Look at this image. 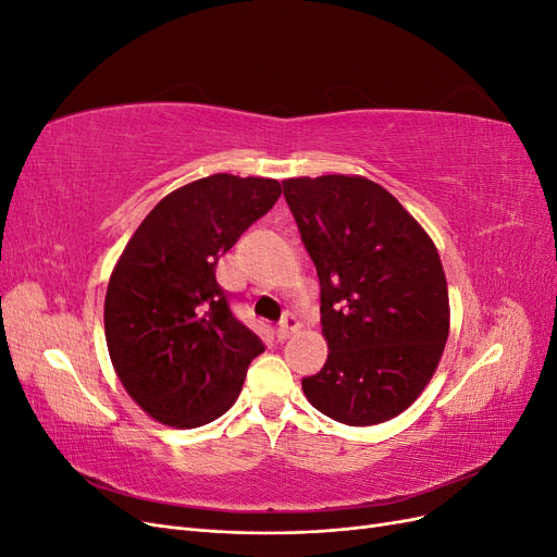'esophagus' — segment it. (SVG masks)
<instances>
[{"label": "esophagus", "instance_id": "34e87169", "mask_svg": "<svg viewBox=\"0 0 557 557\" xmlns=\"http://www.w3.org/2000/svg\"><path fill=\"white\" fill-rule=\"evenodd\" d=\"M297 330H299V320H297L293 313H288V315H285V318L281 320V325H278L276 334H278V339H290V336H293Z\"/></svg>", "mask_w": 557, "mask_h": 557}]
</instances>
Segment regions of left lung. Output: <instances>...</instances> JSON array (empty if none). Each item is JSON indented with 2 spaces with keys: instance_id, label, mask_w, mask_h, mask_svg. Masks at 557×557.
Segmentation results:
<instances>
[{
  "instance_id": "1",
  "label": "left lung",
  "mask_w": 557,
  "mask_h": 557,
  "mask_svg": "<svg viewBox=\"0 0 557 557\" xmlns=\"http://www.w3.org/2000/svg\"><path fill=\"white\" fill-rule=\"evenodd\" d=\"M283 195L315 264L330 348L301 391L336 423H385L420 397L444 356L450 307L440 252L364 176L285 178Z\"/></svg>"
}]
</instances>
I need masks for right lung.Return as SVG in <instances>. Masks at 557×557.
I'll list each match as a JSON object with an SVG mask.
<instances>
[{"mask_svg":"<svg viewBox=\"0 0 557 557\" xmlns=\"http://www.w3.org/2000/svg\"><path fill=\"white\" fill-rule=\"evenodd\" d=\"M281 193L262 176L181 185L117 258L104 299L109 356L127 395L158 423L199 428L237 401L264 346L232 315L215 264Z\"/></svg>","mask_w":557,"mask_h":557,"instance_id":"1","label":"right lung"}]
</instances>
